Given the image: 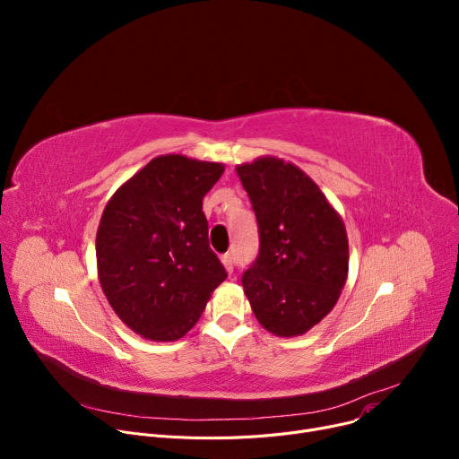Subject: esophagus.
<instances>
[{"label": "esophagus", "instance_id": "obj_1", "mask_svg": "<svg viewBox=\"0 0 459 459\" xmlns=\"http://www.w3.org/2000/svg\"><path fill=\"white\" fill-rule=\"evenodd\" d=\"M221 261H223V265H225V269L229 271V274H232V271H234V259H232V254H223L221 255Z\"/></svg>", "mask_w": 459, "mask_h": 459}]
</instances>
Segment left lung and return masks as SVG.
Returning a JSON list of instances; mask_svg holds the SVG:
<instances>
[{"label": "left lung", "mask_w": 459, "mask_h": 459, "mask_svg": "<svg viewBox=\"0 0 459 459\" xmlns=\"http://www.w3.org/2000/svg\"><path fill=\"white\" fill-rule=\"evenodd\" d=\"M259 250L241 276L255 319L276 336L307 333L336 305L349 271L345 225L298 167L261 158L236 167Z\"/></svg>", "instance_id": "1"}]
</instances>
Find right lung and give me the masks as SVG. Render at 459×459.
<instances>
[{
  "label": "right lung",
  "mask_w": 459,
  "mask_h": 459,
  "mask_svg": "<svg viewBox=\"0 0 459 459\" xmlns=\"http://www.w3.org/2000/svg\"><path fill=\"white\" fill-rule=\"evenodd\" d=\"M223 165L154 158L107 204L96 257L101 289L125 325L174 342L200 319L227 271L209 247L204 198Z\"/></svg>",
  "instance_id": "right-lung-1"
}]
</instances>
